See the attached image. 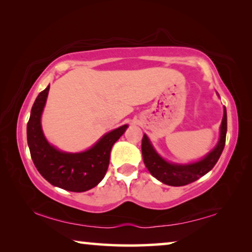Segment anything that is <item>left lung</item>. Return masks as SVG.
Masks as SVG:
<instances>
[{"mask_svg":"<svg viewBox=\"0 0 252 252\" xmlns=\"http://www.w3.org/2000/svg\"><path fill=\"white\" fill-rule=\"evenodd\" d=\"M225 135H227V111L224 108L222 122L220 126L219 141L217 146L201 160L187 164L172 163V162L164 160L153 148L148 135L144 134L141 146L143 162L149 172L164 185L172 187L189 185L191 182L197 181L199 178L203 177L215 167L223 151Z\"/></svg>","mask_w":252,"mask_h":252,"instance_id":"left-lung-1","label":"left lung"}]
</instances>
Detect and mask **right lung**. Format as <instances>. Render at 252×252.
I'll use <instances>...</instances> for the list:
<instances>
[{"label": "right lung", "mask_w": 252, "mask_h": 252, "mask_svg": "<svg viewBox=\"0 0 252 252\" xmlns=\"http://www.w3.org/2000/svg\"><path fill=\"white\" fill-rule=\"evenodd\" d=\"M50 85L34 101L28 126V144L33 163L46 181L72 192H84L99 185L109 167L113 144L125 133L127 125L105 133L82 152H64L50 144L44 136L41 117Z\"/></svg>", "instance_id": "right-lung-1"}]
</instances>
